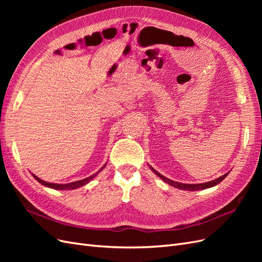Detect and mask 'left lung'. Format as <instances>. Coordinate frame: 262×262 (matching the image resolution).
<instances>
[{"instance_id": "8db88e82", "label": "left lung", "mask_w": 262, "mask_h": 262, "mask_svg": "<svg viewBox=\"0 0 262 262\" xmlns=\"http://www.w3.org/2000/svg\"><path fill=\"white\" fill-rule=\"evenodd\" d=\"M149 168L152 169L156 175L160 177L162 180H164L166 184H168V185H170V186H172V187H175V188H178V189H181V190H187V191H196V190H203V189H207V188H211V187H214V186H216V185H219L220 182L223 180L229 172H227V173H225V175H223V176H221V177H219L217 179H214V180H212V181H208V182H204V184H181V182H177V181H172V180H170V179H168V178H166V177H164L163 175H161L160 172L158 171H156L153 167H150L149 166Z\"/></svg>"}]
</instances>
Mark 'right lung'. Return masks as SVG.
Here are the masks:
<instances>
[{"label": "right lung", "mask_w": 262, "mask_h": 262, "mask_svg": "<svg viewBox=\"0 0 262 262\" xmlns=\"http://www.w3.org/2000/svg\"><path fill=\"white\" fill-rule=\"evenodd\" d=\"M106 166V165H105ZM105 166H102V167L97 171V172H95L94 175H92V176H90V177H87V178H85V179H82V180H78V181H74V182H70V184H52V182H47V181H43V180H41L40 178H38L37 176H35L34 173H33V176L35 177V179L37 180V181H39L40 182L41 185H43V186H46V187H49V188H52V189H55V190H71V189H76V188H80V187H82V186H85L86 184H89V182L94 178V177H96L98 173L105 168Z\"/></svg>", "instance_id": "add662e5"}]
</instances>
